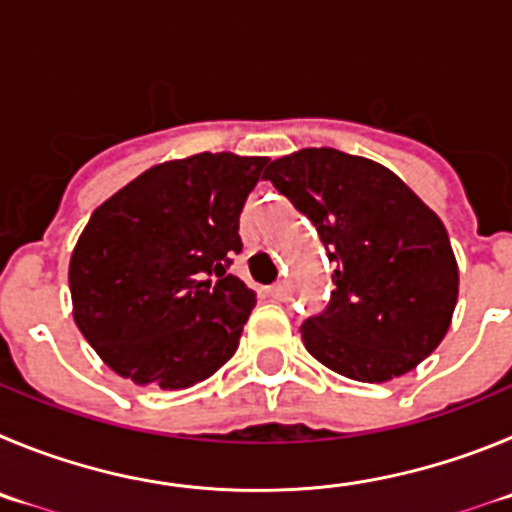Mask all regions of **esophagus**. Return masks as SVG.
Wrapping results in <instances>:
<instances>
[{
  "label": "esophagus",
  "mask_w": 512,
  "mask_h": 512,
  "mask_svg": "<svg viewBox=\"0 0 512 512\" xmlns=\"http://www.w3.org/2000/svg\"><path fill=\"white\" fill-rule=\"evenodd\" d=\"M288 283H283V280H280V283H275V285H270V288H267V296L270 298H275V301H285V298H288Z\"/></svg>",
  "instance_id": "obj_1"
}]
</instances>
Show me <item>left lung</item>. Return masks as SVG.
I'll use <instances>...</instances> for the list:
<instances>
[{"mask_svg":"<svg viewBox=\"0 0 512 512\" xmlns=\"http://www.w3.org/2000/svg\"><path fill=\"white\" fill-rule=\"evenodd\" d=\"M262 178L311 219L336 262L329 306L301 324L308 354L357 382L416 370L459 296L444 222L393 170L334 147L273 160Z\"/></svg>","mask_w":512,"mask_h":512,"instance_id":"1","label":"left lung"}]
</instances>
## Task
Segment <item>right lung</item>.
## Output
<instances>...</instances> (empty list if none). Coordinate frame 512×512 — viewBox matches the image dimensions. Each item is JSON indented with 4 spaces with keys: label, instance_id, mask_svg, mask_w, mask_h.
<instances>
[{
    "label": "right lung",
    "instance_id": "1",
    "mask_svg": "<svg viewBox=\"0 0 512 512\" xmlns=\"http://www.w3.org/2000/svg\"><path fill=\"white\" fill-rule=\"evenodd\" d=\"M265 165L234 153L168 160L91 214L68 265L73 321L119 377L183 390L237 352L257 298L227 267Z\"/></svg>",
    "mask_w": 512,
    "mask_h": 512
}]
</instances>
